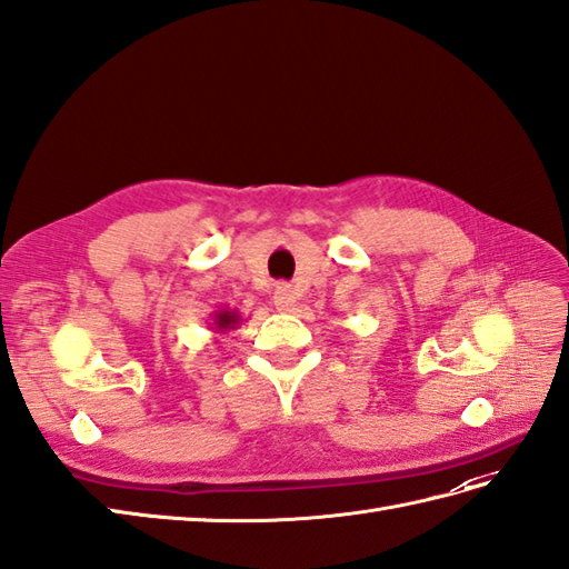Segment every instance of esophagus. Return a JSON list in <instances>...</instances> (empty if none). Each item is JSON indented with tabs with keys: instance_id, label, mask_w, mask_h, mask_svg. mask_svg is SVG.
<instances>
[{
	"instance_id": "esophagus-1",
	"label": "esophagus",
	"mask_w": 569,
	"mask_h": 569,
	"mask_svg": "<svg viewBox=\"0 0 569 569\" xmlns=\"http://www.w3.org/2000/svg\"><path fill=\"white\" fill-rule=\"evenodd\" d=\"M273 305H276V310H281V312H293L296 290L290 288L288 283H279V286H276V293H273Z\"/></svg>"
}]
</instances>
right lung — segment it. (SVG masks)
<instances>
[{
  "label": "right lung",
  "mask_w": 569,
  "mask_h": 569,
  "mask_svg": "<svg viewBox=\"0 0 569 569\" xmlns=\"http://www.w3.org/2000/svg\"><path fill=\"white\" fill-rule=\"evenodd\" d=\"M242 322V315L238 310H228V308H221L216 310L211 315V331L213 333H228L232 329H238V325Z\"/></svg>",
  "instance_id": "add662e5"
}]
</instances>
